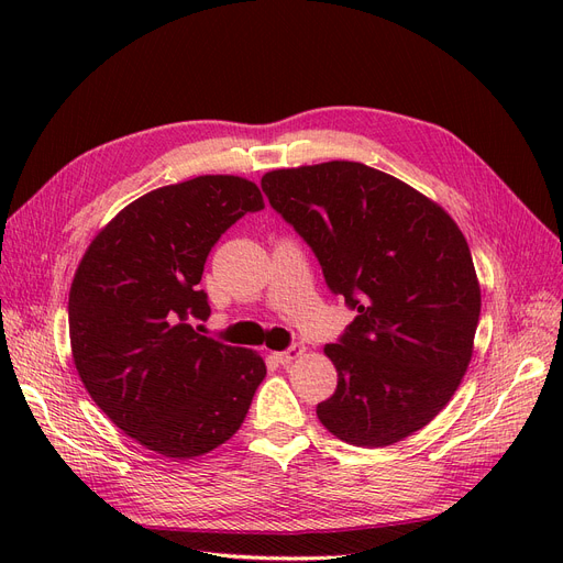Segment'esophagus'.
I'll return each instance as SVG.
<instances>
[{
  "mask_svg": "<svg viewBox=\"0 0 563 563\" xmlns=\"http://www.w3.org/2000/svg\"><path fill=\"white\" fill-rule=\"evenodd\" d=\"M301 353H303V346H301V344H291V346H287L285 351H276L274 358H276L278 363L287 365V363H291L294 358H299Z\"/></svg>",
  "mask_w": 563,
  "mask_h": 563,
  "instance_id": "34e87169",
  "label": "esophagus"
}]
</instances>
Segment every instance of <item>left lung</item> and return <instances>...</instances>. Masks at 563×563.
Instances as JSON below:
<instances>
[{
  "instance_id": "obj_1",
  "label": "left lung",
  "mask_w": 563,
  "mask_h": 563,
  "mask_svg": "<svg viewBox=\"0 0 563 563\" xmlns=\"http://www.w3.org/2000/svg\"><path fill=\"white\" fill-rule=\"evenodd\" d=\"M262 191L312 249L329 289L358 310L323 349L338 388L317 406L319 422L356 448H388L427 427L470 365L482 310L454 219L361 162L278 168Z\"/></svg>"
}]
</instances>
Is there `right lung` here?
I'll use <instances>...</instances> for the list:
<instances>
[{
	"mask_svg": "<svg viewBox=\"0 0 563 563\" xmlns=\"http://www.w3.org/2000/svg\"><path fill=\"white\" fill-rule=\"evenodd\" d=\"M264 207L255 183L200 175L141 196L86 249L70 287L73 361L104 416L168 459L217 450L242 427L266 376L260 353L191 327L221 234Z\"/></svg>",
	"mask_w": 563,
	"mask_h": 563,
	"instance_id": "1",
	"label": "right lung"
}]
</instances>
